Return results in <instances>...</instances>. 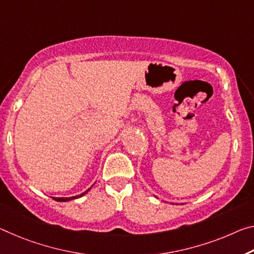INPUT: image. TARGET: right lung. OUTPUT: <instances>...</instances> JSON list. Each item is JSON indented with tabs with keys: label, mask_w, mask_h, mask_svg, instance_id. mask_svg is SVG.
I'll return each instance as SVG.
<instances>
[{
	"label": "right lung",
	"mask_w": 254,
	"mask_h": 254,
	"mask_svg": "<svg viewBox=\"0 0 254 254\" xmlns=\"http://www.w3.org/2000/svg\"><path fill=\"white\" fill-rule=\"evenodd\" d=\"M88 190H89V189H88ZM88 190L86 192H88ZM86 192H83V193H81V194H79V195L71 196V198H53V199L56 200V201H62V202H64V201H69V200H73V199H76V198H80V196H82Z\"/></svg>",
	"instance_id": "obj_1"
}]
</instances>
